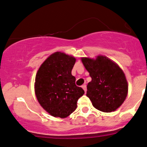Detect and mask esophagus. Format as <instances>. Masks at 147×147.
I'll list each match as a JSON object with an SVG mask.
<instances>
[{
  "instance_id": "esophagus-1",
  "label": "esophagus",
  "mask_w": 147,
  "mask_h": 147,
  "mask_svg": "<svg viewBox=\"0 0 147 147\" xmlns=\"http://www.w3.org/2000/svg\"><path fill=\"white\" fill-rule=\"evenodd\" d=\"M82 87L84 89V91H85V92H86V91H87V87H86V85H85V84H84V85L82 86Z\"/></svg>"
}]
</instances>
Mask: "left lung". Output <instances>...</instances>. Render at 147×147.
Segmentation results:
<instances>
[{
	"label": "left lung",
	"instance_id": "obj_1",
	"mask_svg": "<svg viewBox=\"0 0 147 147\" xmlns=\"http://www.w3.org/2000/svg\"><path fill=\"white\" fill-rule=\"evenodd\" d=\"M82 61L92 78L86 96L92 105L104 112L115 111L128 94V83L123 71L103 55H98L96 59L82 57Z\"/></svg>",
	"mask_w": 147,
	"mask_h": 147
}]
</instances>
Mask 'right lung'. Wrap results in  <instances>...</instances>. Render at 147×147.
Listing matches in <instances>:
<instances>
[{
    "mask_svg": "<svg viewBox=\"0 0 147 147\" xmlns=\"http://www.w3.org/2000/svg\"><path fill=\"white\" fill-rule=\"evenodd\" d=\"M75 63V57L55 52L42 63L36 74V97L43 109L54 117L63 118L70 115L84 94L71 75Z\"/></svg>",
    "mask_w": 147,
    "mask_h": 147,
    "instance_id": "obj_1",
    "label": "right lung"
}]
</instances>
